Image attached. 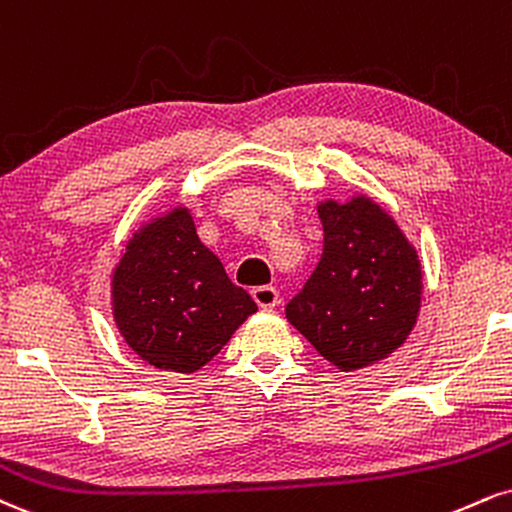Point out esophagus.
Instances as JSON below:
<instances>
[{
    "instance_id": "34e87169",
    "label": "esophagus",
    "mask_w": 512,
    "mask_h": 512,
    "mask_svg": "<svg viewBox=\"0 0 512 512\" xmlns=\"http://www.w3.org/2000/svg\"><path fill=\"white\" fill-rule=\"evenodd\" d=\"M252 298H255V303L260 305L262 310H274V307L281 303L279 291H276L274 286H257V288H252Z\"/></svg>"
}]
</instances>
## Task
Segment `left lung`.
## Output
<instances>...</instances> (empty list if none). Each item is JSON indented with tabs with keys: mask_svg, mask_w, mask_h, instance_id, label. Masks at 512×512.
Listing matches in <instances>:
<instances>
[{
	"mask_svg": "<svg viewBox=\"0 0 512 512\" xmlns=\"http://www.w3.org/2000/svg\"><path fill=\"white\" fill-rule=\"evenodd\" d=\"M324 250L286 319L341 372L386 360L422 307V264L396 219L367 195L317 205Z\"/></svg>",
	"mask_w": 512,
	"mask_h": 512,
	"instance_id": "1",
	"label": "left lung"
}]
</instances>
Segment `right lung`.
I'll return each mask as SVG.
<instances>
[{
  "label": "right lung",
  "instance_id": "obj_1",
  "mask_svg": "<svg viewBox=\"0 0 512 512\" xmlns=\"http://www.w3.org/2000/svg\"><path fill=\"white\" fill-rule=\"evenodd\" d=\"M112 312L135 355L190 374L229 343L257 305L197 236L190 209L174 207L126 243L112 274Z\"/></svg>",
  "mask_w": 512,
  "mask_h": 512
}]
</instances>
